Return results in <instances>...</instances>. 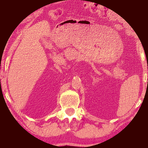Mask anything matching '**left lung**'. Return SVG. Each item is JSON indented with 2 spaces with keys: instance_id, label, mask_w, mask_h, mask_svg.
<instances>
[{
  "instance_id": "left-lung-1",
  "label": "left lung",
  "mask_w": 148,
  "mask_h": 148,
  "mask_svg": "<svg viewBox=\"0 0 148 148\" xmlns=\"http://www.w3.org/2000/svg\"><path fill=\"white\" fill-rule=\"evenodd\" d=\"M147 82H148V81H147Z\"/></svg>"
}]
</instances>
